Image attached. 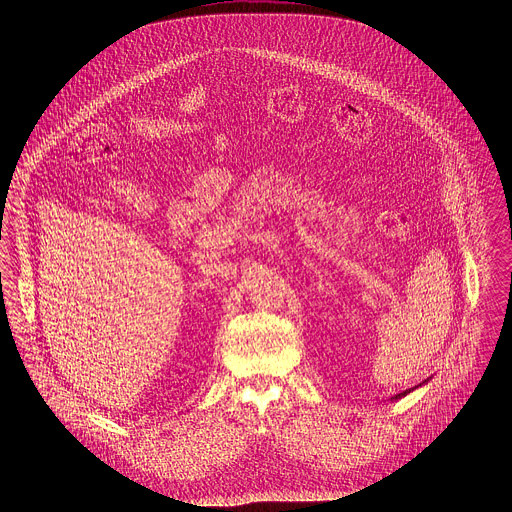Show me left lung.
I'll list each match as a JSON object with an SVG mask.
<instances>
[{"label": "left lung", "mask_w": 512, "mask_h": 512, "mask_svg": "<svg viewBox=\"0 0 512 512\" xmlns=\"http://www.w3.org/2000/svg\"><path fill=\"white\" fill-rule=\"evenodd\" d=\"M411 391H413V388H411V390L403 391V393H397L393 399H401L403 395H407V393H411Z\"/></svg>", "instance_id": "1"}]
</instances>
